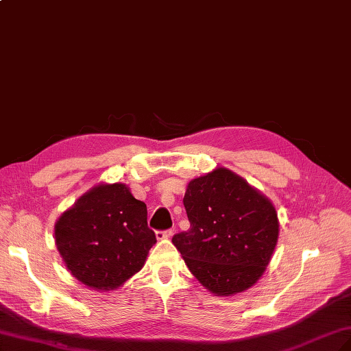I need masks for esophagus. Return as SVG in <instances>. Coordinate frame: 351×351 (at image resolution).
Here are the masks:
<instances>
[{"label": "esophagus", "mask_w": 351, "mask_h": 351, "mask_svg": "<svg viewBox=\"0 0 351 351\" xmlns=\"http://www.w3.org/2000/svg\"><path fill=\"white\" fill-rule=\"evenodd\" d=\"M172 234H173V231L172 230H158V231H156V237L158 239V240H163V239H169V237H172Z\"/></svg>", "instance_id": "34e87169"}]
</instances>
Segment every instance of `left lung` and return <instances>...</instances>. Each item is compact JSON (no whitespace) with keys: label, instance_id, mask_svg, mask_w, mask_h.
Returning a JSON list of instances; mask_svg holds the SVG:
<instances>
[{"label":"left lung","instance_id":"8db88e82","mask_svg":"<svg viewBox=\"0 0 351 351\" xmlns=\"http://www.w3.org/2000/svg\"><path fill=\"white\" fill-rule=\"evenodd\" d=\"M190 230L172 243L193 276L212 293L228 296L254 286L278 237L274 206L226 167L195 178L184 195Z\"/></svg>","mask_w":351,"mask_h":351}]
</instances>
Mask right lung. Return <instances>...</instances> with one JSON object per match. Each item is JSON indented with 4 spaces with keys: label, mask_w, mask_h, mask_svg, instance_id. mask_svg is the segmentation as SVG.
<instances>
[{
    "label": "right lung",
    "mask_w": 351,
    "mask_h": 351,
    "mask_svg": "<svg viewBox=\"0 0 351 351\" xmlns=\"http://www.w3.org/2000/svg\"><path fill=\"white\" fill-rule=\"evenodd\" d=\"M147 204L124 184H102L80 197L55 226L59 254L78 282L112 291L143 267L156 232Z\"/></svg>",
    "instance_id": "obj_1"
}]
</instances>
